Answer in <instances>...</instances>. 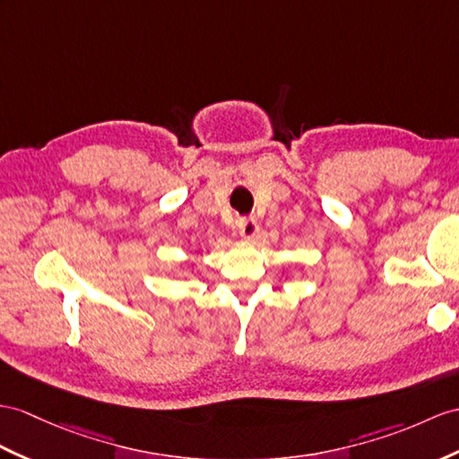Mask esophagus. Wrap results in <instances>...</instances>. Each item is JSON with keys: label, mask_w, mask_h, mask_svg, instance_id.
I'll return each instance as SVG.
<instances>
[{"label": "esophagus", "mask_w": 459, "mask_h": 459, "mask_svg": "<svg viewBox=\"0 0 459 459\" xmlns=\"http://www.w3.org/2000/svg\"><path fill=\"white\" fill-rule=\"evenodd\" d=\"M259 231V223H256L255 218H241L239 220V236L243 239H253Z\"/></svg>", "instance_id": "34e87169"}]
</instances>
